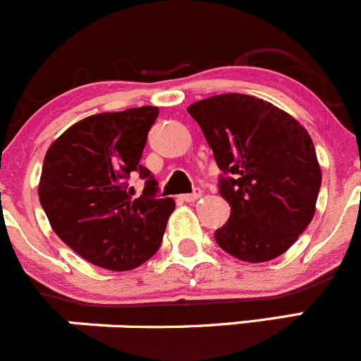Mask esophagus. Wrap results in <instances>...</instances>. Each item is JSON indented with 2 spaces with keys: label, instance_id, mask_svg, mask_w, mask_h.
I'll return each mask as SVG.
<instances>
[{
  "label": "esophagus",
  "instance_id": "esophagus-1",
  "mask_svg": "<svg viewBox=\"0 0 361 361\" xmlns=\"http://www.w3.org/2000/svg\"><path fill=\"white\" fill-rule=\"evenodd\" d=\"M200 196H202V191H200V189H196V191L189 192V195H182L180 200H184V202H196Z\"/></svg>",
  "mask_w": 361,
  "mask_h": 361
}]
</instances>
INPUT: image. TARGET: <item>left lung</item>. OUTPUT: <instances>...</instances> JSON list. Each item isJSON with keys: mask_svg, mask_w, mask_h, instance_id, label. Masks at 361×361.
<instances>
[{"mask_svg": "<svg viewBox=\"0 0 361 361\" xmlns=\"http://www.w3.org/2000/svg\"><path fill=\"white\" fill-rule=\"evenodd\" d=\"M224 177L231 207L216 231L221 249L263 263L286 252L316 212L321 169L312 138L295 117L256 96L228 92L188 106Z\"/></svg>", "mask_w": 361, "mask_h": 361, "instance_id": "1", "label": "left lung"}]
</instances>
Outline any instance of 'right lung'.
Wrapping results in <instances>:
<instances>
[{
	"label": "right lung",
	"instance_id": "1",
	"mask_svg": "<svg viewBox=\"0 0 361 361\" xmlns=\"http://www.w3.org/2000/svg\"><path fill=\"white\" fill-rule=\"evenodd\" d=\"M158 106L89 116L56 138L45 154L38 196L56 235L102 269L133 270L156 255L172 198L156 196L158 182L140 165ZM147 178L133 198L127 179Z\"/></svg>",
	"mask_w": 361,
	"mask_h": 361
}]
</instances>
